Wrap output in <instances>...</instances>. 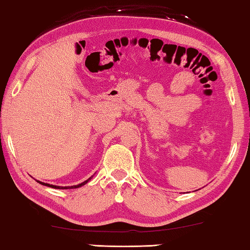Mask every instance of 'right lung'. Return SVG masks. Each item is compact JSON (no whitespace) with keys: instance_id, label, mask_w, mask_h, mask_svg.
Returning <instances> with one entry per match:
<instances>
[{"instance_id":"1","label":"right lung","mask_w":250,"mask_h":250,"mask_svg":"<svg viewBox=\"0 0 250 250\" xmlns=\"http://www.w3.org/2000/svg\"><path fill=\"white\" fill-rule=\"evenodd\" d=\"M90 179H88L87 181L83 182V183H80L78 185H73V186H56V185H52V184H48V183H43V182L41 181H37V183H40L42 185H45V186H48V188H58V189H67V188H80V186H83L84 184H87L88 182H89Z\"/></svg>"}]
</instances>
